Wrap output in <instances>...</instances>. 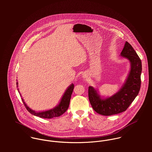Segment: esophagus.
Here are the masks:
<instances>
[{"label": "esophagus", "mask_w": 152, "mask_h": 152, "mask_svg": "<svg viewBox=\"0 0 152 152\" xmlns=\"http://www.w3.org/2000/svg\"><path fill=\"white\" fill-rule=\"evenodd\" d=\"M83 77V78H87V77H88L87 75H85V74H84Z\"/></svg>", "instance_id": "obj_1"}]
</instances>
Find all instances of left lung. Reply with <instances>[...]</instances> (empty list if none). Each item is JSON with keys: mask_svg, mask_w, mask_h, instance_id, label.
Returning a JSON list of instances; mask_svg holds the SVG:
<instances>
[{"mask_svg": "<svg viewBox=\"0 0 152 152\" xmlns=\"http://www.w3.org/2000/svg\"><path fill=\"white\" fill-rule=\"evenodd\" d=\"M121 57L130 62V71L121 88L111 96H101L97 89L88 87V97L94 110L104 116H110L125 111L139 94L141 86L142 62L137 53L126 42Z\"/></svg>", "mask_w": 152, "mask_h": 152, "instance_id": "8db88e82", "label": "left lung"}]
</instances>
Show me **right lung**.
Masks as SVG:
<instances>
[{"label": "right lung", "mask_w": 152, "mask_h": 152, "mask_svg": "<svg viewBox=\"0 0 152 152\" xmlns=\"http://www.w3.org/2000/svg\"><path fill=\"white\" fill-rule=\"evenodd\" d=\"M16 85L17 87H18V83H16ZM74 85L73 84H71L69 87L67 88V89L65 90L64 94H63L61 101L60 102V103L58 104V105H57L56 107H55L53 108L47 110H45V111H41V112H36L33 110H32L25 103V102L24 101L23 99L22 98V101L24 105V106L26 107V108L27 109V110L32 115L42 118H45V119H51V118H56V117H58L60 116H61V115H63L64 113H65L66 110L68 109L69 107V102H70V99H71V96L72 95V93L73 92V89H74ZM18 92L19 93H20L19 89L18 88ZM20 96L21 94H20Z\"/></svg>", "instance_id": "1"}]
</instances>
